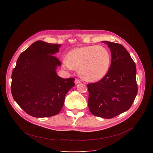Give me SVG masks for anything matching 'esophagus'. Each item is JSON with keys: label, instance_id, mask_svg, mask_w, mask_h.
Instances as JSON below:
<instances>
[{"label": "esophagus", "instance_id": "1", "mask_svg": "<svg viewBox=\"0 0 153 153\" xmlns=\"http://www.w3.org/2000/svg\"><path fill=\"white\" fill-rule=\"evenodd\" d=\"M74 83H75V84H78V83H80V80H79L77 79H76L75 80H74Z\"/></svg>", "mask_w": 153, "mask_h": 153}]
</instances>
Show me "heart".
Segmentation results:
<instances>
[{
  "label": "heart",
  "instance_id": "b5f03b06",
  "mask_svg": "<svg viewBox=\"0 0 153 153\" xmlns=\"http://www.w3.org/2000/svg\"><path fill=\"white\" fill-rule=\"evenodd\" d=\"M68 70H79L80 76L88 82H97L108 73L111 63L109 50L100 45H90L75 48L62 61Z\"/></svg>",
  "mask_w": 153,
  "mask_h": 153
}]
</instances>
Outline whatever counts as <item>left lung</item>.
<instances>
[{"label": "left lung", "instance_id": "1", "mask_svg": "<svg viewBox=\"0 0 153 153\" xmlns=\"http://www.w3.org/2000/svg\"><path fill=\"white\" fill-rule=\"evenodd\" d=\"M111 53L110 67L99 81L87 85L88 107L96 116L111 119L128 110L137 93L136 67L121 44L102 41Z\"/></svg>", "mask_w": 153, "mask_h": 153}]
</instances>
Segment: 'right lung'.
I'll return each instance as SVG.
<instances>
[{
  "label": "right lung",
  "mask_w": 153,
  "mask_h": 153,
  "mask_svg": "<svg viewBox=\"0 0 153 153\" xmlns=\"http://www.w3.org/2000/svg\"><path fill=\"white\" fill-rule=\"evenodd\" d=\"M60 46L35 42L20 54L13 70V99L33 117H47L59 113L65 96L75 85L74 78L63 79L56 73L61 63L54 55Z\"/></svg>",
  "instance_id": "add662e5"
}]
</instances>
